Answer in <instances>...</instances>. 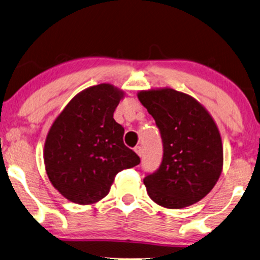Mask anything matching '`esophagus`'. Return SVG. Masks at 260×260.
I'll list each match as a JSON object with an SVG mask.
<instances>
[{
  "mask_svg": "<svg viewBox=\"0 0 260 260\" xmlns=\"http://www.w3.org/2000/svg\"><path fill=\"white\" fill-rule=\"evenodd\" d=\"M134 151H136V153H137L138 155H139V157H143V153H144V152H143V147H141V146H137L136 148H134Z\"/></svg>",
  "mask_w": 260,
  "mask_h": 260,
  "instance_id": "obj_1",
  "label": "esophagus"
}]
</instances>
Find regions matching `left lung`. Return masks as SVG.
<instances>
[{
	"instance_id": "1",
	"label": "left lung",
	"mask_w": 260,
	"mask_h": 260,
	"mask_svg": "<svg viewBox=\"0 0 260 260\" xmlns=\"http://www.w3.org/2000/svg\"><path fill=\"white\" fill-rule=\"evenodd\" d=\"M138 99L160 131L162 160L144 178L148 196L165 208L199 202L216 184L223 148L215 121L199 101L170 88L143 90Z\"/></svg>"
}]
</instances>
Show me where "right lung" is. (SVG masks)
<instances>
[{
    "label": "right lung",
    "instance_id": "add662e5",
    "mask_svg": "<svg viewBox=\"0 0 260 260\" xmlns=\"http://www.w3.org/2000/svg\"><path fill=\"white\" fill-rule=\"evenodd\" d=\"M122 98V90L108 83L90 86L68 103L48 131L46 174L71 202H99L108 195L117 172L140 162L123 144V127L113 117Z\"/></svg>",
    "mask_w": 260,
    "mask_h": 260
}]
</instances>
